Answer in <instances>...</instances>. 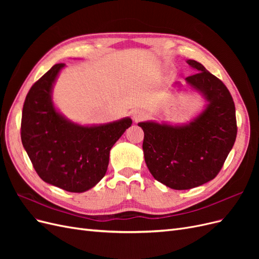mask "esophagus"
Here are the masks:
<instances>
[{
    "mask_svg": "<svg viewBox=\"0 0 259 259\" xmlns=\"http://www.w3.org/2000/svg\"><path fill=\"white\" fill-rule=\"evenodd\" d=\"M132 116H133V120H134L135 122H139L144 120L146 117V112L143 111V110H135L134 112L132 113Z\"/></svg>",
    "mask_w": 259,
    "mask_h": 259,
    "instance_id": "esophagus-1",
    "label": "esophagus"
}]
</instances>
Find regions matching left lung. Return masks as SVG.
Here are the masks:
<instances>
[{"instance_id": "obj_1", "label": "left lung", "mask_w": 259, "mask_h": 259, "mask_svg": "<svg viewBox=\"0 0 259 259\" xmlns=\"http://www.w3.org/2000/svg\"><path fill=\"white\" fill-rule=\"evenodd\" d=\"M197 72L187 84L206 100L205 109L189 123H138L145 133L143 150L147 166L158 182L187 190L214 179L236 142V107L230 92L200 62L188 59ZM175 84H178L177 82Z\"/></svg>"}]
</instances>
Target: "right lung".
<instances>
[{"label": "right lung", "mask_w": 259, "mask_h": 259, "mask_svg": "<svg viewBox=\"0 0 259 259\" xmlns=\"http://www.w3.org/2000/svg\"><path fill=\"white\" fill-rule=\"evenodd\" d=\"M65 64L53 66L30 89L22 108L21 142L45 183L69 192H84L105 176L111 148L132 125L131 117L99 125H80L55 108L52 93Z\"/></svg>", "instance_id": "obj_1"}]
</instances>
